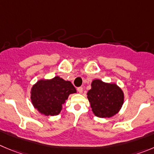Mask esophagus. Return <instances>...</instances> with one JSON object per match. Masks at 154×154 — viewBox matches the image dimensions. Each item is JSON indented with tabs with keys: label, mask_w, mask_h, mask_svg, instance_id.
Here are the masks:
<instances>
[{
	"label": "esophagus",
	"mask_w": 154,
	"mask_h": 154,
	"mask_svg": "<svg viewBox=\"0 0 154 154\" xmlns=\"http://www.w3.org/2000/svg\"><path fill=\"white\" fill-rule=\"evenodd\" d=\"M77 91H78L79 93H83V87H78V88H77Z\"/></svg>",
	"instance_id": "34e87169"
}]
</instances>
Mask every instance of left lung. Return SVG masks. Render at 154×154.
I'll return each instance as SVG.
<instances>
[{
  "instance_id": "left-lung-1",
  "label": "left lung",
  "mask_w": 154,
  "mask_h": 154,
  "mask_svg": "<svg viewBox=\"0 0 154 154\" xmlns=\"http://www.w3.org/2000/svg\"><path fill=\"white\" fill-rule=\"evenodd\" d=\"M92 111L100 118H109L117 114L124 103V93L116 84L94 80L87 93Z\"/></svg>"
}]
</instances>
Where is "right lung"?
Here are the masks:
<instances>
[{"label": "right lung", "instance_id": "1", "mask_svg": "<svg viewBox=\"0 0 154 154\" xmlns=\"http://www.w3.org/2000/svg\"><path fill=\"white\" fill-rule=\"evenodd\" d=\"M77 92L70 81L58 76L51 80H40L31 89V101L34 107L45 116H57L69 95Z\"/></svg>", "mask_w": 154, "mask_h": 154}]
</instances>
